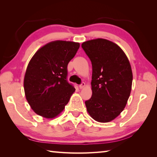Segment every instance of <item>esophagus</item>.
<instances>
[{
  "label": "esophagus",
  "instance_id": "obj_1",
  "mask_svg": "<svg viewBox=\"0 0 157 157\" xmlns=\"http://www.w3.org/2000/svg\"><path fill=\"white\" fill-rule=\"evenodd\" d=\"M85 86H86L85 83L84 82H82V84L79 86V89H83V88L85 87Z\"/></svg>",
  "mask_w": 157,
  "mask_h": 157
}]
</instances>
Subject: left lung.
<instances>
[{
    "mask_svg": "<svg viewBox=\"0 0 157 157\" xmlns=\"http://www.w3.org/2000/svg\"><path fill=\"white\" fill-rule=\"evenodd\" d=\"M92 65L90 99L85 102L95 121H113L123 111L132 90L133 74L128 56L119 46L97 38L82 43Z\"/></svg>",
    "mask_w": 157,
    "mask_h": 157,
    "instance_id": "8db88e82",
    "label": "left lung"
}]
</instances>
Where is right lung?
Masks as SVG:
<instances>
[{
  "label": "right lung",
  "instance_id": "obj_1",
  "mask_svg": "<svg viewBox=\"0 0 157 157\" xmlns=\"http://www.w3.org/2000/svg\"><path fill=\"white\" fill-rule=\"evenodd\" d=\"M79 48L78 42H50L29 61L23 87L26 100L37 115L54 119L69 102L75 89L67 81V65Z\"/></svg>",
  "mask_w": 157,
  "mask_h": 157
}]
</instances>
